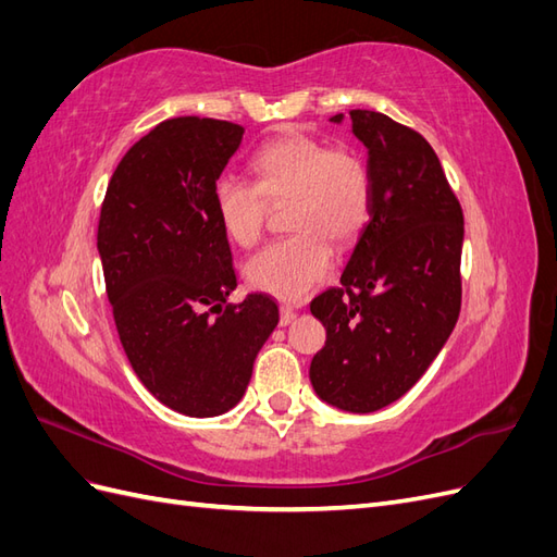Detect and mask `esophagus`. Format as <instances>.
<instances>
[{"label": "esophagus", "mask_w": 557, "mask_h": 557, "mask_svg": "<svg viewBox=\"0 0 557 557\" xmlns=\"http://www.w3.org/2000/svg\"><path fill=\"white\" fill-rule=\"evenodd\" d=\"M295 318H297V311H295L290 305H283V307H281V325H283V327L295 323Z\"/></svg>", "instance_id": "34e87169"}]
</instances>
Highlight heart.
I'll return each mask as SVG.
<instances>
[{"mask_svg": "<svg viewBox=\"0 0 557 557\" xmlns=\"http://www.w3.org/2000/svg\"><path fill=\"white\" fill-rule=\"evenodd\" d=\"M248 178L213 185V211L225 237L250 248L262 234L264 205L278 201H288L283 221L293 234L252 256L244 276L250 288L278 299L307 297L332 274V244H352L369 221V166L358 150L290 132L250 158Z\"/></svg>", "mask_w": 557, "mask_h": 557, "instance_id": "b5f03b06", "label": "heart"}]
</instances>
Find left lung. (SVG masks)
Here are the masks:
<instances>
[{"mask_svg": "<svg viewBox=\"0 0 557 557\" xmlns=\"http://www.w3.org/2000/svg\"><path fill=\"white\" fill-rule=\"evenodd\" d=\"M330 121L342 125L344 113ZM350 125L367 148L372 213L339 288L311 301L327 342L309 376L332 407L372 413L411 391L458 323L465 218L416 129L362 109Z\"/></svg>", "mask_w": 557, "mask_h": 557, "instance_id": "8db88e82", "label": "left lung"}]
</instances>
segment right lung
<instances>
[{"label":"right lung","mask_w":557,"mask_h":557,"mask_svg":"<svg viewBox=\"0 0 557 557\" xmlns=\"http://www.w3.org/2000/svg\"><path fill=\"white\" fill-rule=\"evenodd\" d=\"M244 127L213 117L164 121L134 144L109 181L97 227L117 336L148 393L190 418L237 407L276 301L237 288L213 185Z\"/></svg>","instance_id":"obj_1"}]
</instances>
